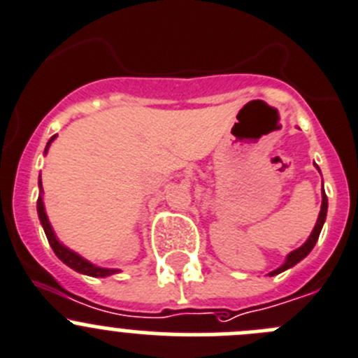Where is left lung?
<instances>
[{"mask_svg": "<svg viewBox=\"0 0 358 358\" xmlns=\"http://www.w3.org/2000/svg\"><path fill=\"white\" fill-rule=\"evenodd\" d=\"M322 210H320V217H318V222H316L315 229H313V233H310V236L307 238V242L303 243L302 247H299L296 250H293V252H289L288 258H286V263L282 266H279L277 270H273V272H270L268 275H277V273L285 272V270L292 268L293 265H296L299 262H302L303 258H306L307 255H309L310 250H313V247L316 245V242H318V236L320 233H322V228H323V222H325V217H327V208H329V201H327V194L325 190H323L322 194Z\"/></svg>", "mask_w": 358, "mask_h": 358, "instance_id": "1", "label": "left lung"}]
</instances>
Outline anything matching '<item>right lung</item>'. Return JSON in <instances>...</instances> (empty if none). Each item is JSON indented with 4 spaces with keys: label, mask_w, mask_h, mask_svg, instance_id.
Here are the masks:
<instances>
[{
    "label": "right lung",
    "mask_w": 358,
    "mask_h": 358,
    "mask_svg": "<svg viewBox=\"0 0 358 358\" xmlns=\"http://www.w3.org/2000/svg\"><path fill=\"white\" fill-rule=\"evenodd\" d=\"M56 136H52L51 139H49L48 146H45V153H48V148L49 145L52 143V139H55ZM38 185L42 187V182L38 180ZM36 210H38V217H40V222H42L43 226V231H45V236H48L49 243H51L52 250H55V255L58 256L59 259H62L65 265H69L70 268H73L76 272H81V273H86V275H92V277H106V275H111V273H116L118 270H109V268H100V266H95L92 265L90 262H86L85 258H81L79 255H76V252H72V250L66 249L65 245H62V243L58 242V238H56L55 231H52L51 224H49V219L48 215H45V210H43V201H42V196H38V199H36Z\"/></svg>",
    "instance_id": "add662e5"
}]
</instances>
